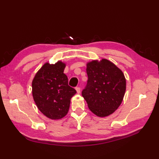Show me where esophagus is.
I'll return each mask as SVG.
<instances>
[{"label": "esophagus", "mask_w": 159, "mask_h": 159, "mask_svg": "<svg viewBox=\"0 0 159 159\" xmlns=\"http://www.w3.org/2000/svg\"><path fill=\"white\" fill-rule=\"evenodd\" d=\"M75 90L77 91V93H80V88L78 87V88H75Z\"/></svg>", "instance_id": "esophagus-1"}]
</instances>
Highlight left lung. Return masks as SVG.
<instances>
[{
    "mask_svg": "<svg viewBox=\"0 0 159 159\" xmlns=\"http://www.w3.org/2000/svg\"><path fill=\"white\" fill-rule=\"evenodd\" d=\"M87 85L81 94L91 112L100 117L112 114L121 105L126 90L123 71L106 59L87 64Z\"/></svg>",
    "mask_w": 159,
    "mask_h": 159,
    "instance_id": "1",
    "label": "left lung"
}]
</instances>
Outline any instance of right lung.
<instances>
[{"mask_svg":"<svg viewBox=\"0 0 159 159\" xmlns=\"http://www.w3.org/2000/svg\"><path fill=\"white\" fill-rule=\"evenodd\" d=\"M66 64L58 61L55 64L46 62L38 70L32 83V95L40 111L48 118L60 119L68 113L71 98L76 93L68 85L64 74Z\"/></svg>","mask_w":159,"mask_h":159,"instance_id":"1","label":"right lung"}]
</instances>
